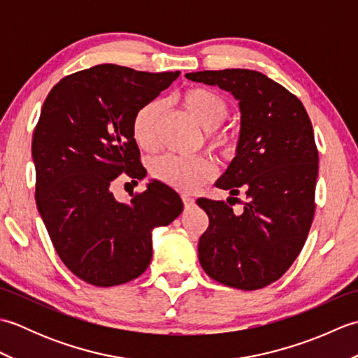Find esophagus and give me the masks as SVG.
I'll return each mask as SVG.
<instances>
[{
  "mask_svg": "<svg viewBox=\"0 0 358 358\" xmlns=\"http://www.w3.org/2000/svg\"><path fill=\"white\" fill-rule=\"evenodd\" d=\"M181 200H183V203H185V206H186V208L192 206V204L195 203V200L192 199V196H187V195H183V196H181Z\"/></svg>",
  "mask_w": 358,
  "mask_h": 358,
  "instance_id": "34e87169",
  "label": "esophagus"
}]
</instances>
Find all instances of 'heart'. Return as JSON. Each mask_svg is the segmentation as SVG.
Returning <instances> with one entry per match:
<instances>
[{"instance_id": "1", "label": "heart", "mask_w": 358, "mask_h": 358, "mask_svg": "<svg viewBox=\"0 0 358 358\" xmlns=\"http://www.w3.org/2000/svg\"><path fill=\"white\" fill-rule=\"evenodd\" d=\"M180 104L206 134L208 146L224 158H231L238 150L240 134L235 127L222 123L229 113L226 98L208 87H189L180 95ZM164 113V104L150 100L140 106L132 118V136L144 150H155L158 146V129ZM152 178L162 181L181 192H195L214 178L215 166L204 157L183 158L163 155L149 163Z\"/></svg>"}]
</instances>
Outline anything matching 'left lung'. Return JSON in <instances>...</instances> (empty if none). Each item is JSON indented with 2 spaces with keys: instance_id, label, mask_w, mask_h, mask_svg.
<instances>
[{
  "instance_id": "8db88e82",
  "label": "left lung",
  "mask_w": 358,
  "mask_h": 358,
  "mask_svg": "<svg viewBox=\"0 0 358 358\" xmlns=\"http://www.w3.org/2000/svg\"><path fill=\"white\" fill-rule=\"evenodd\" d=\"M240 101L237 155L217 187L246 196L243 214L224 201L199 199L209 226L200 264L226 286L255 291L277 281L301 252L315 212L318 150L305 106L266 75L249 69L186 73Z\"/></svg>"
}]
</instances>
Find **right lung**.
<instances>
[{
  "instance_id": "1",
  "label": "right lung",
  "mask_w": 358,
  "mask_h": 358,
  "mask_svg": "<svg viewBox=\"0 0 358 358\" xmlns=\"http://www.w3.org/2000/svg\"><path fill=\"white\" fill-rule=\"evenodd\" d=\"M178 75L100 64L59 80L43 104L32 138L36 208L58 257L89 285L140 277L152 258V229L183 210L178 194L157 180L129 203L110 192L121 173L134 181L146 175L132 118Z\"/></svg>"
}]
</instances>
